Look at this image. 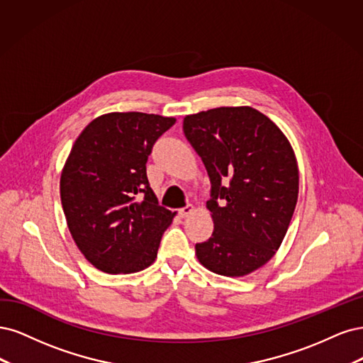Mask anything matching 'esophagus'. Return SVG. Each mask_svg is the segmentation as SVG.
<instances>
[{"label": "esophagus", "instance_id": "obj_1", "mask_svg": "<svg viewBox=\"0 0 363 363\" xmlns=\"http://www.w3.org/2000/svg\"><path fill=\"white\" fill-rule=\"evenodd\" d=\"M178 213H179V216H181V217H186V216H190V214L193 213V206H191V205H186V206L181 208Z\"/></svg>", "mask_w": 363, "mask_h": 363}]
</instances>
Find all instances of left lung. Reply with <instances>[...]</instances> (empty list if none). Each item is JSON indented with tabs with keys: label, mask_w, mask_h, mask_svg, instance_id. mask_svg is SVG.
<instances>
[{
	"label": "left lung",
	"mask_w": 363,
	"mask_h": 363,
	"mask_svg": "<svg viewBox=\"0 0 363 363\" xmlns=\"http://www.w3.org/2000/svg\"><path fill=\"white\" fill-rule=\"evenodd\" d=\"M184 134L211 181L206 208L214 232L196 244L197 259L221 276H244L273 258L298 196L288 138L252 107H220L184 119Z\"/></svg>",
	"instance_id": "1"
}]
</instances>
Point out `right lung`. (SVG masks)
Returning <instances> with one entry per match:
<instances>
[{
	"instance_id": "right-lung-1",
	"label": "right lung",
	"mask_w": 363,
	"mask_h": 363,
	"mask_svg": "<svg viewBox=\"0 0 363 363\" xmlns=\"http://www.w3.org/2000/svg\"><path fill=\"white\" fill-rule=\"evenodd\" d=\"M174 122L137 111L104 114L84 128L66 160L60 197L67 228L104 273H135L157 258L174 213L158 203L146 162Z\"/></svg>"
}]
</instances>
